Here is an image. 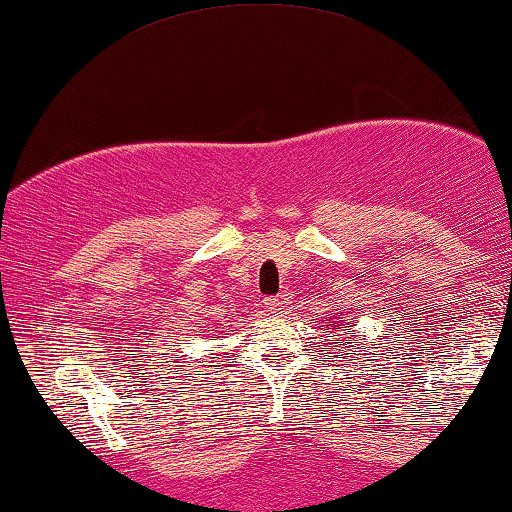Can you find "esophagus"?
<instances>
[{
    "mask_svg": "<svg viewBox=\"0 0 512 512\" xmlns=\"http://www.w3.org/2000/svg\"><path fill=\"white\" fill-rule=\"evenodd\" d=\"M263 305H265V309L270 311V314L279 316L281 309H284V300H281V298H265Z\"/></svg>",
    "mask_w": 512,
    "mask_h": 512,
    "instance_id": "1",
    "label": "esophagus"
}]
</instances>
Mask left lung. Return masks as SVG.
Wrapping results in <instances>:
<instances>
[{
    "label": "left lung",
    "mask_w": 512,
    "mask_h": 512,
    "mask_svg": "<svg viewBox=\"0 0 512 512\" xmlns=\"http://www.w3.org/2000/svg\"><path fill=\"white\" fill-rule=\"evenodd\" d=\"M346 328H348V332H346V337H342V335H339V321H337V323H335V321H332V323H330V332H332V330H335V344H337V346L355 344V342H353L355 332L351 330V325H348V323H346ZM346 348H348V346H346Z\"/></svg>",
    "instance_id": "1"
}]
</instances>
